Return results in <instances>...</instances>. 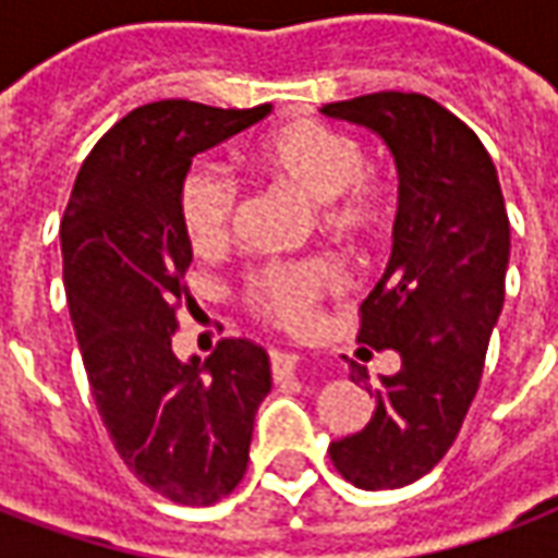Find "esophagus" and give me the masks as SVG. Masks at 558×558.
Segmentation results:
<instances>
[{
	"label": "esophagus",
	"instance_id": "obj_1",
	"mask_svg": "<svg viewBox=\"0 0 558 558\" xmlns=\"http://www.w3.org/2000/svg\"><path fill=\"white\" fill-rule=\"evenodd\" d=\"M295 367H299V355L295 352L271 350V371H275V376H290Z\"/></svg>",
	"mask_w": 558,
	"mask_h": 558
}]
</instances>
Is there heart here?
I'll use <instances>...</instances> for the list:
<instances>
[{"label": "heart", "mask_w": 558, "mask_h": 558, "mask_svg": "<svg viewBox=\"0 0 558 558\" xmlns=\"http://www.w3.org/2000/svg\"><path fill=\"white\" fill-rule=\"evenodd\" d=\"M256 170L290 187L314 206L316 227L331 242L359 247L383 220V187L364 172L359 140L319 122H290L254 148ZM179 218L196 251H218L230 242L239 218L235 184L211 163H194L179 184ZM338 283L326 259L263 263L242 280V299L254 314L278 326H304L314 304Z\"/></svg>", "instance_id": "b5f03b06"}]
</instances>
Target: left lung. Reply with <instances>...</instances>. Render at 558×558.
Instances as JSON below:
<instances>
[{
    "instance_id": "left-lung-1",
    "label": "left lung",
    "mask_w": 558,
    "mask_h": 558,
    "mask_svg": "<svg viewBox=\"0 0 558 558\" xmlns=\"http://www.w3.org/2000/svg\"><path fill=\"white\" fill-rule=\"evenodd\" d=\"M323 113L374 131L398 167L391 259L362 302L359 340L398 352L400 371L371 388L352 364L376 410L362 430L328 445L350 484L395 490L427 475L466 418L502 314L511 227L487 148L433 98L376 92Z\"/></svg>"
}]
</instances>
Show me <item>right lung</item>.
Wrapping results in <instances>:
<instances>
[{
    "instance_id": "obj_1",
    "label": "right lung",
    "mask_w": 558,
    "mask_h": 558,
    "mask_svg": "<svg viewBox=\"0 0 558 558\" xmlns=\"http://www.w3.org/2000/svg\"><path fill=\"white\" fill-rule=\"evenodd\" d=\"M271 113L155 101L116 122L80 167L62 218V275L92 398L125 466L182 505L230 496L271 391L263 347L223 338L172 352L191 239L179 184L191 160Z\"/></svg>"
}]
</instances>
